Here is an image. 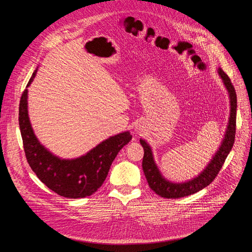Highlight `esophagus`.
I'll return each instance as SVG.
<instances>
[{"instance_id": "34e87169", "label": "esophagus", "mask_w": 252, "mask_h": 252, "mask_svg": "<svg viewBox=\"0 0 252 252\" xmlns=\"http://www.w3.org/2000/svg\"><path fill=\"white\" fill-rule=\"evenodd\" d=\"M134 129H135V131H136L137 133H141V132L143 131V126H142L141 125H137V126L134 127Z\"/></svg>"}]
</instances>
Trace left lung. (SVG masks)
Here are the masks:
<instances>
[{
	"label": "left lung",
	"mask_w": 252,
	"mask_h": 252,
	"mask_svg": "<svg viewBox=\"0 0 252 252\" xmlns=\"http://www.w3.org/2000/svg\"><path fill=\"white\" fill-rule=\"evenodd\" d=\"M218 73L222 80V83L228 93L229 96V104H230V112L228 123L226 126V129L221 140L220 146L218 151L212 156L209 162L202 169V171L196 176L189 179L186 182H171L167 179L159 170L155 158L153 149L150 146V143L145 139L140 138V145L145 151L142 158V169L145 172L146 178L150 188L159 196L164 198H181L190 194H193L208 185L215 178L222 167L225 158L230 153L235 138V124H236V94L235 90L224 71L221 67H219Z\"/></svg>",
	"instance_id": "1"
}]
</instances>
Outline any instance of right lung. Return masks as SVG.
I'll use <instances>...</instances> for the list:
<instances>
[{
	"mask_svg": "<svg viewBox=\"0 0 252 252\" xmlns=\"http://www.w3.org/2000/svg\"><path fill=\"white\" fill-rule=\"evenodd\" d=\"M37 71L38 68L30 79L19 107V125L27 160L40 181L59 195L67 198L90 196L101 187L119 152L132 135L127 130L110 136L76 158H62L54 155L34 134L29 118L28 88Z\"/></svg>",
	"mask_w": 252,
	"mask_h": 252,
	"instance_id": "add662e5",
	"label": "right lung"
}]
</instances>
